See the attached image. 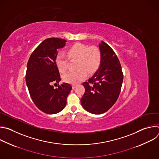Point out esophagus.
<instances>
[{
    "instance_id": "1",
    "label": "esophagus",
    "mask_w": 159,
    "mask_h": 159,
    "mask_svg": "<svg viewBox=\"0 0 159 159\" xmlns=\"http://www.w3.org/2000/svg\"><path fill=\"white\" fill-rule=\"evenodd\" d=\"M76 86H77V85H76L75 84H73V85H72V88L74 89L76 87Z\"/></svg>"
}]
</instances>
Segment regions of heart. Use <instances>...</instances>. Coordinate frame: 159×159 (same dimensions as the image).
Masks as SVG:
<instances>
[{"instance_id":"b5f03b06","label":"heart","mask_w":159,"mask_h":159,"mask_svg":"<svg viewBox=\"0 0 159 159\" xmlns=\"http://www.w3.org/2000/svg\"><path fill=\"white\" fill-rule=\"evenodd\" d=\"M71 61L76 60L75 71L66 73L63 76V80L69 84H76L84 80L87 73L94 74L100 66L101 53L99 49L94 46L89 47L83 43H77L66 50V55L59 53L55 59L56 64L60 72L65 73Z\"/></svg>"}]
</instances>
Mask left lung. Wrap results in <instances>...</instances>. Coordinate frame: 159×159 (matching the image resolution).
Returning a JSON list of instances; mask_svg holds the SVG:
<instances>
[{"label":"left lung","instance_id":"left-lung-1","mask_svg":"<svg viewBox=\"0 0 159 159\" xmlns=\"http://www.w3.org/2000/svg\"><path fill=\"white\" fill-rule=\"evenodd\" d=\"M100 68L82 85L85 93L80 99L88 112L100 115L108 111L117 101L123 80L121 66L115 52L104 41L99 44Z\"/></svg>","mask_w":159,"mask_h":159}]
</instances>
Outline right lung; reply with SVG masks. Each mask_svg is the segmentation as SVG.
Segmentation results:
<instances>
[{
	"instance_id": "add662e5",
	"label": "right lung",
	"mask_w": 159,
	"mask_h": 159,
	"mask_svg": "<svg viewBox=\"0 0 159 159\" xmlns=\"http://www.w3.org/2000/svg\"><path fill=\"white\" fill-rule=\"evenodd\" d=\"M65 39L50 38L44 39L31 53L26 74V82L30 96L36 107L48 115L56 114L64 109L66 98L72 90L61 80L55 59L58 50L65 45ZM58 85L56 89L52 84Z\"/></svg>"
}]
</instances>
